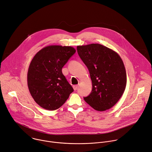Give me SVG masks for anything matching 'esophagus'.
Masks as SVG:
<instances>
[{"instance_id": "34e87169", "label": "esophagus", "mask_w": 152, "mask_h": 152, "mask_svg": "<svg viewBox=\"0 0 152 152\" xmlns=\"http://www.w3.org/2000/svg\"><path fill=\"white\" fill-rule=\"evenodd\" d=\"M73 89H74V90H77V87H78V86L77 85H73Z\"/></svg>"}]
</instances>
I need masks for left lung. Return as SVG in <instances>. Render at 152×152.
Returning a JSON list of instances; mask_svg holds the SVG:
<instances>
[{
  "instance_id": "8db88e82",
  "label": "left lung",
  "mask_w": 152,
  "mask_h": 152,
  "mask_svg": "<svg viewBox=\"0 0 152 152\" xmlns=\"http://www.w3.org/2000/svg\"><path fill=\"white\" fill-rule=\"evenodd\" d=\"M77 51L92 81L91 92L83 99L96 111L110 109L126 87V73L122 59L115 52L99 44L79 46Z\"/></svg>"
}]
</instances>
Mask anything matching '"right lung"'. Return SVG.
I'll use <instances>...</instances> for the list:
<instances>
[{
	"instance_id": "1",
	"label": "right lung",
	"mask_w": 152,
	"mask_h": 152,
	"mask_svg": "<svg viewBox=\"0 0 152 152\" xmlns=\"http://www.w3.org/2000/svg\"><path fill=\"white\" fill-rule=\"evenodd\" d=\"M70 46H50L32 59L28 72V85L34 100L48 110H55L66 102L74 90L62 69L75 53Z\"/></svg>"
}]
</instances>
